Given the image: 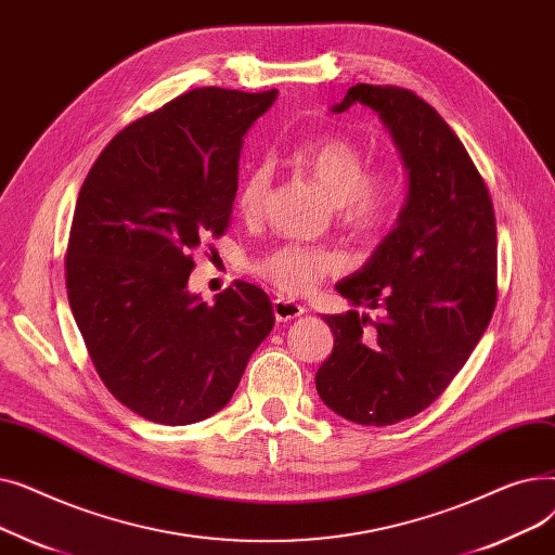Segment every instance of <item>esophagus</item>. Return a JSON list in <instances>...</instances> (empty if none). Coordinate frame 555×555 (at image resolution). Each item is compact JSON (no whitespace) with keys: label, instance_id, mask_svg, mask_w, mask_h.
I'll return each mask as SVG.
<instances>
[{"label":"esophagus","instance_id":"esophagus-1","mask_svg":"<svg viewBox=\"0 0 555 555\" xmlns=\"http://www.w3.org/2000/svg\"><path fill=\"white\" fill-rule=\"evenodd\" d=\"M274 317H276V322H289V319H297V317H301L304 312H306V308L304 306H299V304H295V301H289V299H283V297H279V299H274Z\"/></svg>","mask_w":555,"mask_h":555}]
</instances>
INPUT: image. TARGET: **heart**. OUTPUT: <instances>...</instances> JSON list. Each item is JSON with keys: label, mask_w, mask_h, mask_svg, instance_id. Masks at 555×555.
Wrapping results in <instances>:
<instances>
[{"label": "heart", "mask_w": 555, "mask_h": 555, "mask_svg": "<svg viewBox=\"0 0 555 555\" xmlns=\"http://www.w3.org/2000/svg\"><path fill=\"white\" fill-rule=\"evenodd\" d=\"M297 168L337 204L339 220L358 233L373 231L380 224L393 199V180L387 170H366V162L358 145L339 134H324L310 143H301L289 155ZM272 172L268 166H256L247 172L236 191L233 207L245 220L260 216L270 193ZM256 274L287 295H306L326 274L341 270V256L333 249L308 245H281L256 260Z\"/></svg>", "instance_id": "b5f03b06"}]
</instances>
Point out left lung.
<instances>
[{
    "mask_svg": "<svg viewBox=\"0 0 555 555\" xmlns=\"http://www.w3.org/2000/svg\"><path fill=\"white\" fill-rule=\"evenodd\" d=\"M356 103L383 119L410 189L385 241L335 285L351 306L383 308V317L326 314L335 346L314 385L341 418L385 427L439 398L488 328L498 227L477 166L439 112L402 87L364 82L331 109Z\"/></svg>",
    "mask_w": 555,
    "mask_h": 555,
    "instance_id": "1",
    "label": "left lung"
}]
</instances>
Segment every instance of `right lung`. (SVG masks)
Segmentation results:
<instances>
[{
	"label": "right lung",
	"instance_id": "1",
	"mask_svg": "<svg viewBox=\"0 0 555 555\" xmlns=\"http://www.w3.org/2000/svg\"><path fill=\"white\" fill-rule=\"evenodd\" d=\"M274 101L276 90L186 92L116 134L80 186L69 306L105 387L153 423L220 412L274 326L251 283L211 306L189 289L191 254L229 224L243 137Z\"/></svg>",
	"mask_w": 555,
	"mask_h": 555
}]
</instances>
